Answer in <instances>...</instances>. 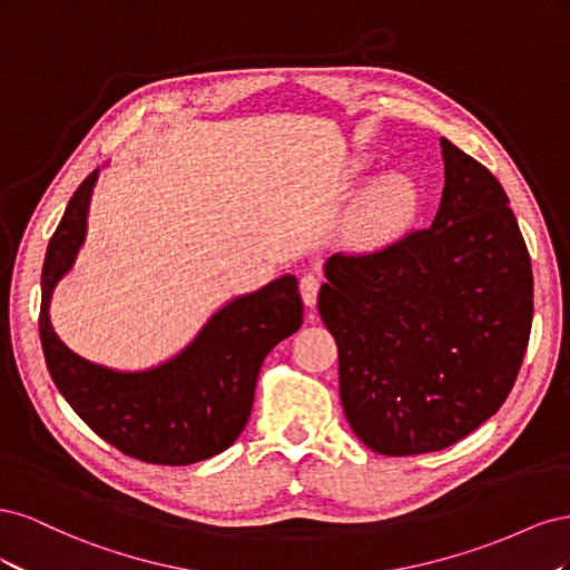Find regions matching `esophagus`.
Wrapping results in <instances>:
<instances>
[{"label":"esophagus","mask_w":570,"mask_h":570,"mask_svg":"<svg viewBox=\"0 0 570 570\" xmlns=\"http://www.w3.org/2000/svg\"><path fill=\"white\" fill-rule=\"evenodd\" d=\"M323 285V278L316 273H304L302 281H299V292H302V299L306 306H314L318 299V289Z\"/></svg>","instance_id":"esophagus-1"}]
</instances>
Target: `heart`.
Here are the masks:
<instances>
[{
    "instance_id": "1",
    "label": "heart",
    "mask_w": 570,
    "mask_h": 570,
    "mask_svg": "<svg viewBox=\"0 0 570 570\" xmlns=\"http://www.w3.org/2000/svg\"><path fill=\"white\" fill-rule=\"evenodd\" d=\"M416 209L413 185L402 176L377 183L352 220V239L361 247H375L402 233Z\"/></svg>"
}]
</instances>
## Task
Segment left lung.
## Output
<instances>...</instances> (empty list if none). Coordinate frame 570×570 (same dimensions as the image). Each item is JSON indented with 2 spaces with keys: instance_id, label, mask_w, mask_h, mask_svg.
Wrapping results in <instances>:
<instances>
[{
  "instance_id": "left-lung-1",
  "label": "left lung",
  "mask_w": 570,
  "mask_h": 570,
  "mask_svg": "<svg viewBox=\"0 0 570 570\" xmlns=\"http://www.w3.org/2000/svg\"><path fill=\"white\" fill-rule=\"evenodd\" d=\"M440 145L433 226L333 254L318 295L344 416L385 456L444 450L494 416L530 340V254L504 187L450 140Z\"/></svg>"
}]
</instances>
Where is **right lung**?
<instances>
[{
    "mask_svg": "<svg viewBox=\"0 0 570 570\" xmlns=\"http://www.w3.org/2000/svg\"><path fill=\"white\" fill-rule=\"evenodd\" d=\"M97 170L80 183L49 239L42 266L40 340L51 381L78 416L118 452L161 465L209 459L243 433L258 368L299 331L304 304L292 275L223 306L185 352L145 373H118L73 354L51 331V289L73 266Z\"/></svg>",
    "mask_w": 570,
    "mask_h": 570,
    "instance_id": "add662e5",
    "label": "right lung"
}]
</instances>
